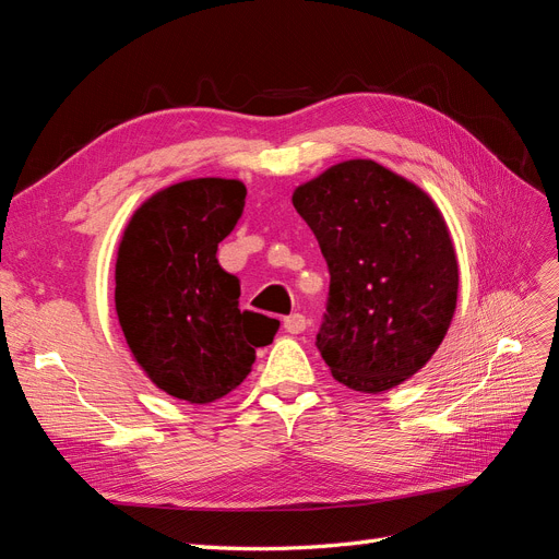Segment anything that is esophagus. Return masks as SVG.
<instances>
[{
	"label": "esophagus",
	"instance_id": "esophagus-1",
	"mask_svg": "<svg viewBox=\"0 0 559 559\" xmlns=\"http://www.w3.org/2000/svg\"><path fill=\"white\" fill-rule=\"evenodd\" d=\"M306 326H308V321H306V317H302L300 312H294V314H289L284 319V331L286 333H302L306 331Z\"/></svg>",
	"mask_w": 559,
	"mask_h": 559
}]
</instances>
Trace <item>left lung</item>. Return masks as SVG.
<instances>
[{"mask_svg": "<svg viewBox=\"0 0 559 559\" xmlns=\"http://www.w3.org/2000/svg\"><path fill=\"white\" fill-rule=\"evenodd\" d=\"M292 202L329 263L317 347L331 376L364 394L413 378L441 347L460 292L443 212L415 181L370 158L331 165L296 186Z\"/></svg>", "mask_w": 559, "mask_h": 559, "instance_id": "left-lung-1", "label": "left lung"}]
</instances>
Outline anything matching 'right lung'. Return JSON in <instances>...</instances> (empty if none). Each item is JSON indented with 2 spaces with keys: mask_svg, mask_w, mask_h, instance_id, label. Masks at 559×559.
<instances>
[{
  "mask_svg": "<svg viewBox=\"0 0 559 559\" xmlns=\"http://www.w3.org/2000/svg\"><path fill=\"white\" fill-rule=\"evenodd\" d=\"M240 179H186L132 212L116 253V314L132 359L160 392L205 405L238 389L277 319L238 308L218 242L245 210Z\"/></svg>",
  "mask_w": 559,
  "mask_h": 559,
  "instance_id": "obj_1",
  "label": "right lung"
}]
</instances>
